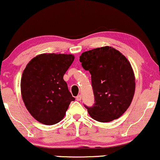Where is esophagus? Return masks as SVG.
I'll return each instance as SVG.
<instances>
[{
  "label": "esophagus",
  "instance_id": "obj_1",
  "mask_svg": "<svg viewBox=\"0 0 160 160\" xmlns=\"http://www.w3.org/2000/svg\"><path fill=\"white\" fill-rule=\"evenodd\" d=\"M76 100H77L78 101H80V100H82V95H78V96H76Z\"/></svg>",
  "mask_w": 160,
  "mask_h": 160
}]
</instances>
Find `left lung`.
Wrapping results in <instances>:
<instances>
[{"instance_id":"obj_1","label":"left lung","mask_w":160,"mask_h":160,"mask_svg":"<svg viewBox=\"0 0 160 160\" xmlns=\"http://www.w3.org/2000/svg\"><path fill=\"white\" fill-rule=\"evenodd\" d=\"M83 68L91 74L95 103L84 106L90 117L100 122L119 118L129 108L135 93V80L125 57L111 47L83 52Z\"/></svg>"}]
</instances>
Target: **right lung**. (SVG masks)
<instances>
[{"instance_id": "add662e5", "label": "right lung", "mask_w": 160, "mask_h": 160, "mask_svg": "<svg viewBox=\"0 0 160 160\" xmlns=\"http://www.w3.org/2000/svg\"><path fill=\"white\" fill-rule=\"evenodd\" d=\"M73 60L72 54H42L32 59L24 70L22 97L30 114L41 123H58L75 100L63 79Z\"/></svg>"}]
</instances>
